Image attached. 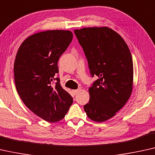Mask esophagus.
I'll return each mask as SVG.
<instances>
[{
    "instance_id": "34e87169",
    "label": "esophagus",
    "mask_w": 155,
    "mask_h": 155,
    "mask_svg": "<svg viewBox=\"0 0 155 155\" xmlns=\"http://www.w3.org/2000/svg\"><path fill=\"white\" fill-rule=\"evenodd\" d=\"M80 89H77V90H73V93H74V95H77V94H78V92H80Z\"/></svg>"
}]
</instances>
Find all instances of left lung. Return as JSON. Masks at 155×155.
<instances>
[{
  "label": "left lung",
  "mask_w": 155,
  "mask_h": 155,
  "mask_svg": "<svg viewBox=\"0 0 155 155\" xmlns=\"http://www.w3.org/2000/svg\"><path fill=\"white\" fill-rule=\"evenodd\" d=\"M88 60L92 77L98 78L88 89L84 108L91 120L104 122L115 116L129 99L134 86V64L127 44L107 27L75 29Z\"/></svg>",
  "instance_id": "8db88e82"
}]
</instances>
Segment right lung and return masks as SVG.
I'll return each instance as SVG.
<instances>
[{
	"mask_svg": "<svg viewBox=\"0 0 155 155\" xmlns=\"http://www.w3.org/2000/svg\"><path fill=\"white\" fill-rule=\"evenodd\" d=\"M73 38L69 30H48L26 38L15 57L14 77L17 93L25 105L48 122L64 119L73 98L63 89L58 62ZM56 80L55 84L53 81Z\"/></svg>",
	"mask_w": 155,
	"mask_h": 155,
	"instance_id": "add662e5",
	"label": "right lung"
}]
</instances>
